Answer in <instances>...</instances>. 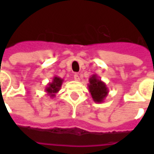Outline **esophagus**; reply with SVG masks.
<instances>
[{"mask_svg": "<svg viewBox=\"0 0 154 154\" xmlns=\"http://www.w3.org/2000/svg\"><path fill=\"white\" fill-rule=\"evenodd\" d=\"M73 78H74V80H75V81H79V80H80V77H79V76H78L77 74H75V75H74Z\"/></svg>", "mask_w": 154, "mask_h": 154, "instance_id": "34e87169", "label": "esophagus"}]
</instances>
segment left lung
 I'll list each match as a JSON object with an SVG mask.
<instances>
[{
    "mask_svg": "<svg viewBox=\"0 0 154 154\" xmlns=\"http://www.w3.org/2000/svg\"><path fill=\"white\" fill-rule=\"evenodd\" d=\"M88 90L93 100L97 103L103 102L109 93L106 84L100 80L97 74H94L89 78Z\"/></svg>",
    "mask_w": 154,
    "mask_h": 154,
    "instance_id": "1",
    "label": "left lung"
}]
</instances>
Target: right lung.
Returning <instances> with one entry per match:
<instances>
[{"mask_svg": "<svg viewBox=\"0 0 154 154\" xmlns=\"http://www.w3.org/2000/svg\"><path fill=\"white\" fill-rule=\"evenodd\" d=\"M63 79H62L59 77L55 76V77H53L52 82L48 84L46 87H45V91L48 94V96H49L51 98L55 97L56 94L60 91L61 87L63 83Z\"/></svg>", "mask_w": 154, "mask_h": 154, "instance_id": "right-lung-1", "label": "right lung"}]
</instances>
